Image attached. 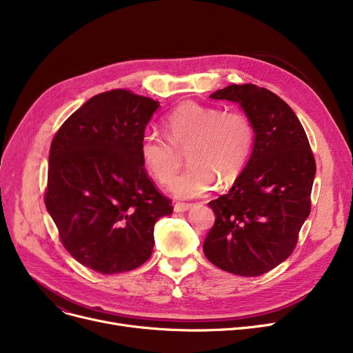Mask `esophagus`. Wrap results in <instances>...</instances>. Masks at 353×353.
<instances>
[{"instance_id": "esophagus-1", "label": "esophagus", "mask_w": 353, "mask_h": 353, "mask_svg": "<svg viewBox=\"0 0 353 353\" xmlns=\"http://www.w3.org/2000/svg\"><path fill=\"white\" fill-rule=\"evenodd\" d=\"M192 208V203H181V201H177L174 205V212H186Z\"/></svg>"}]
</instances>
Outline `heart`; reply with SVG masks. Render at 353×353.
<instances>
[{"mask_svg": "<svg viewBox=\"0 0 353 353\" xmlns=\"http://www.w3.org/2000/svg\"><path fill=\"white\" fill-rule=\"evenodd\" d=\"M164 136L145 132L140 141L141 160L160 184L169 186L188 150L191 165L172 184L177 197L193 199L209 193L220 183H234L252 156L254 125L239 110L193 101L183 103L163 120Z\"/></svg>", "mask_w": 353, "mask_h": 353, "instance_id": "heart-1", "label": "heart"}]
</instances>
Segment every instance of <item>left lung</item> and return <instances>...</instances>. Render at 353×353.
<instances>
[{
  "label": "left lung",
  "instance_id": "8db88e82",
  "mask_svg": "<svg viewBox=\"0 0 353 353\" xmlns=\"http://www.w3.org/2000/svg\"><path fill=\"white\" fill-rule=\"evenodd\" d=\"M217 100L237 101L254 125V145L232 189L209 201L216 220L203 252L219 269L261 276L292 254L310 213L316 161L293 110L268 88L232 84Z\"/></svg>",
  "mask_w": 353,
  "mask_h": 353
}]
</instances>
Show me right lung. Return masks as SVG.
<instances>
[{
    "label": "right lung",
    "mask_w": 353,
    "mask_h": 353,
    "mask_svg": "<svg viewBox=\"0 0 353 353\" xmlns=\"http://www.w3.org/2000/svg\"><path fill=\"white\" fill-rule=\"evenodd\" d=\"M157 107L130 90H110L74 111L51 141L46 208L65 250L99 273L141 266L156 221L173 213L140 154Z\"/></svg>",
    "instance_id": "right-lung-1"
}]
</instances>
